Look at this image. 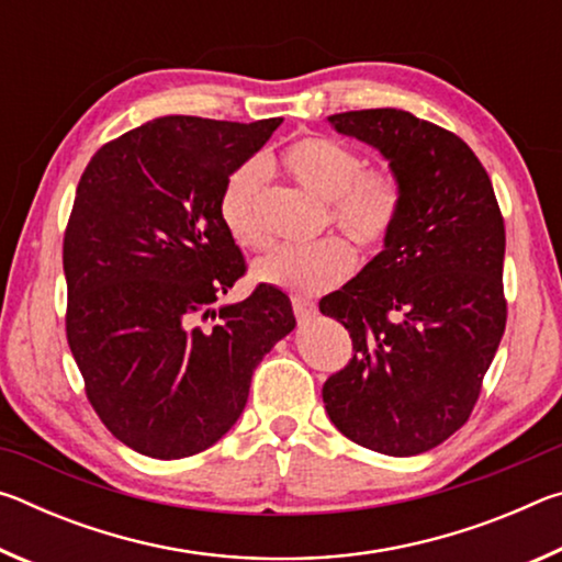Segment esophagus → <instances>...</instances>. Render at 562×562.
<instances>
[{
	"label": "esophagus",
	"instance_id": "esophagus-1",
	"mask_svg": "<svg viewBox=\"0 0 562 562\" xmlns=\"http://www.w3.org/2000/svg\"><path fill=\"white\" fill-rule=\"evenodd\" d=\"M292 310H294V317H297L300 322L302 319H310L317 312L315 302H310V300H304V297H292Z\"/></svg>",
	"mask_w": 562,
	"mask_h": 562
}]
</instances>
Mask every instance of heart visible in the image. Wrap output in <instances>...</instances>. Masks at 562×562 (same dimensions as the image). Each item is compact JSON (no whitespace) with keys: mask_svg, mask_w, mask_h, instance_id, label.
Instances as JSON below:
<instances>
[{"mask_svg":"<svg viewBox=\"0 0 562 562\" xmlns=\"http://www.w3.org/2000/svg\"><path fill=\"white\" fill-rule=\"evenodd\" d=\"M282 166L327 203L325 223L337 227L357 250L374 255L394 235L404 211V186L389 166L367 168V160L341 140L304 136L284 150ZM265 166L245 160L227 176L217 198V215L237 245L265 243L262 223ZM355 270V252L341 237H325L315 245H274L252 265L255 280L284 290L294 297H312L335 288Z\"/></svg>","mask_w":562,"mask_h":562,"instance_id":"obj_1","label":"heart"}]
</instances>
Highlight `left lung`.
<instances>
[{
    "mask_svg": "<svg viewBox=\"0 0 562 562\" xmlns=\"http://www.w3.org/2000/svg\"><path fill=\"white\" fill-rule=\"evenodd\" d=\"M379 148L404 186L384 250L319 300L355 355L322 386L331 424L364 449L416 456L469 422L506 329V227L491 178L456 133L398 109L329 116Z\"/></svg>",
    "mask_w": 562,
    "mask_h": 562,
    "instance_id": "obj_1",
    "label": "left lung"
}]
</instances>
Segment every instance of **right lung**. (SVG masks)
<instances>
[{"label": "right lung", "instance_id": "add662e5", "mask_svg": "<svg viewBox=\"0 0 562 562\" xmlns=\"http://www.w3.org/2000/svg\"><path fill=\"white\" fill-rule=\"evenodd\" d=\"M280 123L164 116L103 144L81 173L64 233L66 339L103 426L150 459L223 439L294 329L270 284L211 310L247 270L217 198Z\"/></svg>", "mask_w": 562, "mask_h": 562}]
</instances>
